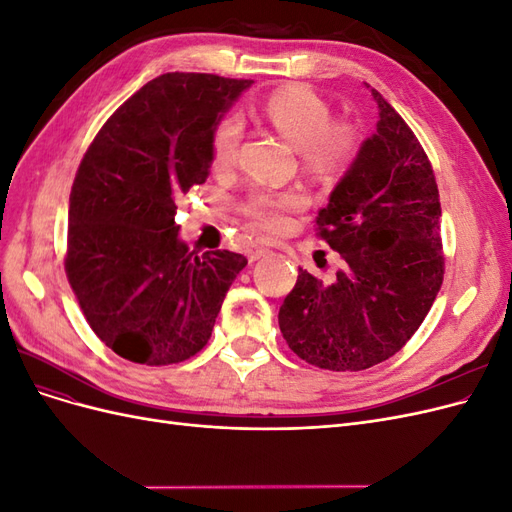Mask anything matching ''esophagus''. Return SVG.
Masks as SVG:
<instances>
[{
    "mask_svg": "<svg viewBox=\"0 0 512 512\" xmlns=\"http://www.w3.org/2000/svg\"><path fill=\"white\" fill-rule=\"evenodd\" d=\"M245 254H247V258H250V260L254 262V260H258V258H262V256H267V254H269V247H267V243L254 241V243L247 245Z\"/></svg>",
    "mask_w": 512,
    "mask_h": 512,
    "instance_id": "1",
    "label": "esophagus"
}]
</instances>
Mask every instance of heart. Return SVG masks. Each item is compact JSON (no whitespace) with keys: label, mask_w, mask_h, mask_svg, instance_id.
<instances>
[{"label":"heart","mask_w":512,"mask_h":512,"mask_svg":"<svg viewBox=\"0 0 512 512\" xmlns=\"http://www.w3.org/2000/svg\"><path fill=\"white\" fill-rule=\"evenodd\" d=\"M265 115L286 141L299 149L301 166L320 181L344 177L361 151V136L352 123L333 121L331 108L312 91L286 87L275 91L265 102ZM243 126L237 117H226L211 134V168L228 173L239 162ZM307 205L303 190L282 192L262 190L245 200L243 211L256 226L282 232L288 228V215Z\"/></svg>","instance_id":"b5f03b06"}]
</instances>
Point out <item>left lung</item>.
Returning a JSON list of instances; mask_svg holds the SVG:
<instances>
[{
  "mask_svg": "<svg viewBox=\"0 0 512 512\" xmlns=\"http://www.w3.org/2000/svg\"><path fill=\"white\" fill-rule=\"evenodd\" d=\"M371 96L380 111L376 134L316 218V235L342 267L331 280L299 269L277 316L290 350L329 371L391 359L421 327L444 280L431 162L395 108L376 89Z\"/></svg>",
  "mask_w": 512,
  "mask_h": 512,
  "instance_id": "left-lung-1",
  "label": "left lung"
}]
</instances>
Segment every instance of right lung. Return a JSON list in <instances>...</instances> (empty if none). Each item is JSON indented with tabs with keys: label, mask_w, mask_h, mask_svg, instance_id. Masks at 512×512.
<instances>
[{
	"label": "right lung",
	"mask_w": 512,
	"mask_h": 512,
	"mask_svg": "<svg viewBox=\"0 0 512 512\" xmlns=\"http://www.w3.org/2000/svg\"><path fill=\"white\" fill-rule=\"evenodd\" d=\"M252 85L168 72L106 119L76 170L64 267L100 342L141 365L188 361L209 342L247 258L179 241L175 200L205 183L211 134Z\"/></svg>",
	"instance_id": "right-lung-1"
}]
</instances>
